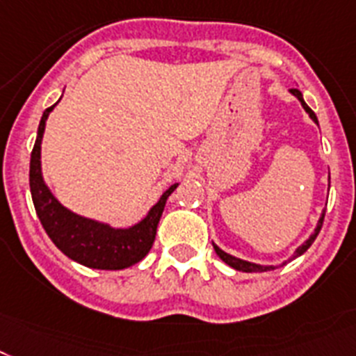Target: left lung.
Here are the masks:
<instances>
[{
	"label": "left lung",
	"mask_w": 356,
	"mask_h": 356,
	"mask_svg": "<svg viewBox=\"0 0 356 356\" xmlns=\"http://www.w3.org/2000/svg\"><path fill=\"white\" fill-rule=\"evenodd\" d=\"M291 94H293L295 97H297V99L300 101V104H302V108L306 110V112L309 113V118H312L313 121H315L316 124H318V119H316L315 112H313V110L309 108V106H307L306 101H304V97H302V94H300V90H297V88H291ZM324 213H325V211H324ZM324 213H322V217H321V219H318V224H316L315 232H313V234L309 235V238H307V241L302 244V246H298L297 250H295V253H293V257H291V259H297L298 255H302V253L306 252L307 248L312 246L313 241H315L316 235H318V232H321V228H322V222H324ZM213 250H215V253H217V255H219L220 259H222V261L226 262V264L232 266L234 270L248 271V273H257V271H270V270H275V266L253 264V262H248V261H243V259H237V257H234V255H229V253L222 252V250H220L219 246H215V244H213ZM291 259H289V261H291ZM284 264H286V262H284Z\"/></svg>",
	"instance_id": "obj_1"
}]
</instances>
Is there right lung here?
I'll return each mask as SVG.
<instances>
[{"mask_svg":"<svg viewBox=\"0 0 356 356\" xmlns=\"http://www.w3.org/2000/svg\"><path fill=\"white\" fill-rule=\"evenodd\" d=\"M56 104L43 112L34 150L31 155V193L35 213L40 217L47 235L52 238V243L72 261L79 262L86 268H94V270L130 268L143 261L154 246L157 224L163 215L166 199L172 195L179 183L172 184L161 195L159 201L152 206L145 219L130 228H112L110 224L86 219L67 210L52 195L41 173V139H43L49 113Z\"/></svg>","mask_w":356,"mask_h":356,"instance_id":"add662e5","label":"right lung"}]
</instances>
